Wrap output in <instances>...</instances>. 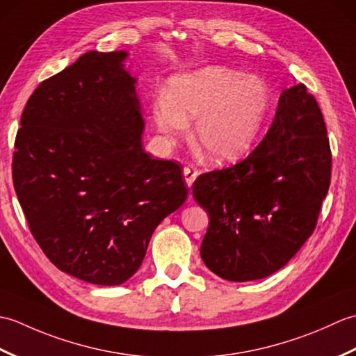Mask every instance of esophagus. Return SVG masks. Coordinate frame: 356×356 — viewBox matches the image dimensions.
<instances>
[{
    "instance_id": "1",
    "label": "esophagus",
    "mask_w": 356,
    "mask_h": 356,
    "mask_svg": "<svg viewBox=\"0 0 356 356\" xmlns=\"http://www.w3.org/2000/svg\"><path fill=\"white\" fill-rule=\"evenodd\" d=\"M197 170L193 168V166H185L184 168V176H185V182L188 186H193L195 177H197Z\"/></svg>"
}]
</instances>
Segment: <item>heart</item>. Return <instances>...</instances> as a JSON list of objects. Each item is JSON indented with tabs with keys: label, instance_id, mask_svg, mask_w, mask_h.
I'll return each mask as SVG.
<instances>
[{
	"label": "heart",
	"instance_id": "b5f03b06",
	"mask_svg": "<svg viewBox=\"0 0 356 356\" xmlns=\"http://www.w3.org/2000/svg\"><path fill=\"white\" fill-rule=\"evenodd\" d=\"M270 97L263 79L222 65L179 74L170 95L157 97L153 115L166 138L177 139L195 119L193 142L213 162H234L259 140Z\"/></svg>",
	"mask_w": 356,
	"mask_h": 356
}]
</instances>
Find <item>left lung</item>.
Segmentation results:
<instances>
[{"mask_svg": "<svg viewBox=\"0 0 356 356\" xmlns=\"http://www.w3.org/2000/svg\"><path fill=\"white\" fill-rule=\"evenodd\" d=\"M330 171L318 102L305 84L286 88L251 154L195 179L193 195L209 214L203 263L229 282H251L283 268L312 236Z\"/></svg>", "mask_w": 356, "mask_h": 356, "instance_id": "8db88e82", "label": "left lung"}]
</instances>
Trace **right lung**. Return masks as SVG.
Wrapping results in <instances>:
<instances>
[{"label": "right lung", "mask_w": 356, "mask_h": 356, "mask_svg": "<svg viewBox=\"0 0 356 356\" xmlns=\"http://www.w3.org/2000/svg\"><path fill=\"white\" fill-rule=\"evenodd\" d=\"M125 51H88L42 81L21 115L12 179L29 229L67 274L127 282L157 225L186 200L182 170L142 148Z\"/></svg>", "instance_id": "1"}]
</instances>
